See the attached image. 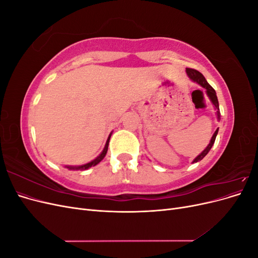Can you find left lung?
<instances>
[{
  "label": "left lung",
  "instance_id": "8db88e82",
  "mask_svg": "<svg viewBox=\"0 0 258 258\" xmlns=\"http://www.w3.org/2000/svg\"><path fill=\"white\" fill-rule=\"evenodd\" d=\"M186 73H187V75L189 76L190 80H192L194 82L198 83L200 86H202V87L207 89L208 96H209L210 100L212 101V103L214 104L215 108L217 110V117H218V118H220V113H218V111H220V107H218V100H217V97H216V92H215V90L213 89L212 86H211V85L207 82V80L205 79V76L202 75L199 71H197V70L187 68V69H186ZM217 132H218V129H216V131L214 132V135H213L212 139H211V141H210L209 145L206 147V150H205L204 152H202L200 155H198L197 157L195 158V160H194L192 162H197V161L201 160V159L204 158L205 156L210 152L211 147L213 146V144H214V142H215V138H216V136H217Z\"/></svg>",
  "mask_w": 258,
  "mask_h": 258
}]
</instances>
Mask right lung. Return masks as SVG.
Masks as SVG:
<instances>
[{
	"label": "right lung",
	"mask_w": 258,
	"mask_h": 258,
	"mask_svg": "<svg viewBox=\"0 0 258 258\" xmlns=\"http://www.w3.org/2000/svg\"><path fill=\"white\" fill-rule=\"evenodd\" d=\"M110 138H111V136L108 137V139H107V141H106V144H105V147H104L103 152L101 153L95 160H92V161L89 162V163H86V165H84V166H80V167H68V168H69V169H77V170H79V169L86 170V169H88V168H90V167H93V166L98 165V163L105 157L106 152H107V147H108V142H110Z\"/></svg>",
	"instance_id": "add662e5"
}]
</instances>
